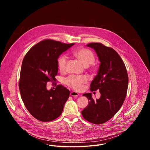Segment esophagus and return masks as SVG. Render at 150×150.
I'll return each mask as SVG.
<instances>
[{
  "mask_svg": "<svg viewBox=\"0 0 150 150\" xmlns=\"http://www.w3.org/2000/svg\"><path fill=\"white\" fill-rule=\"evenodd\" d=\"M79 95V94L78 93L75 92V91H72V92H71V94H70V96H72V97H77V96H78Z\"/></svg>",
  "mask_w": 150,
  "mask_h": 150,
  "instance_id": "34e87169",
  "label": "esophagus"
}]
</instances>
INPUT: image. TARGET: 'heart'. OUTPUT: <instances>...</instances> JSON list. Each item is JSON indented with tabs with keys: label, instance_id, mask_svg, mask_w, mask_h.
<instances>
[{
	"label": "heart",
	"instance_id": "obj_1",
	"mask_svg": "<svg viewBox=\"0 0 150 150\" xmlns=\"http://www.w3.org/2000/svg\"><path fill=\"white\" fill-rule=\"evenodd\" d=\"M74 55L79 60V61L85 67H88L94 62L95 56L93 53L87 49L81 48L74 52ZM67 63V57L65 54L61 55L57 60L58 68L60 72H65ZM88 78L86 76H69L65 80V83L69 87L75 90H81L83 88L84 83H87Z\"/></svg>",
	"mask_w": 150,
	"mask_h": 150
}]
</instances>
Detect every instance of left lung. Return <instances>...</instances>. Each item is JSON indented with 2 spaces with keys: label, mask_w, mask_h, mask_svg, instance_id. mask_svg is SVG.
Here are the masks:
<instances>
[{
  "label": "left lung",
  "mask_w": 150,
  "mask_h": 150,
  "mask_svg": "<svg viewBox=\"0 0 150 150\" xmlns=\"http://www.w3.org/2000/svg\"><path fill=\"white\" fill-rule=\"evenodd\" d=\"M87 46L96 51L100 62L90 90H99L101 96L95 101L91 93L83 94L89 104L81 113L89 122L102 124L112 118L122 107L127 93L128 75L123 61L113 49L100 42H91Z\"/></svg>",
  "instance_id": "obj_1"
}]
</instances>
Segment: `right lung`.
<instances>
[{"label":"right lung","instance_id":"obj_1","mask_svg":"<svg viewBox=\"0 0 150 150\" xmlns=\"http://www.w3.org/2000/svg\"><path fill=\"white\" fill-rule=\"evenodd\" d=\"M74 45L42 40L31 47L23 59L19 82L21 98L30 114L40 121L57 118L69 97V90L62 85L54 90H47L46 86L48 82L56 81L59 56Z\"/></svg>","mask_w":150,"mask_h":150}]
</instances>
